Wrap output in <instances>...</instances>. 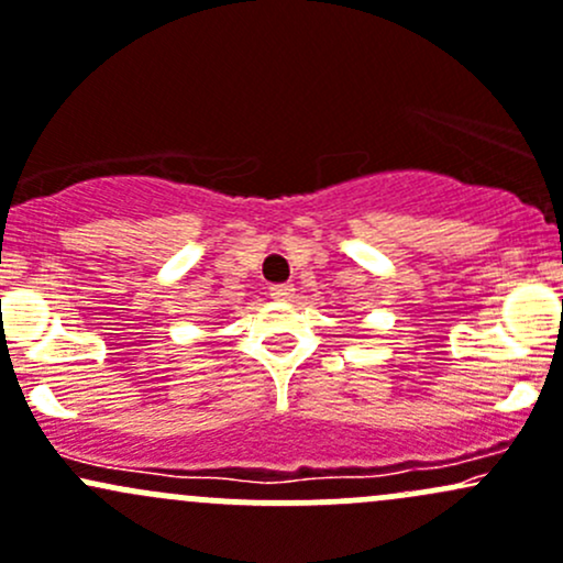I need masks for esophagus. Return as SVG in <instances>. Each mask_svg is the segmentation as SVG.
<instances>
[{"label": "esophagus", "instance_id": "1", "mask_svg": "<svg viewBox=\"0 0 563 563\" xmlns=\"http://www.w3.org/2000/svg\"><path fill=\"white\" fill-rule=\"evenodd\" d=\"M292 295H295L292 284H274V287H271V298L274 300H289Z\"/></svg>", "mask_w": 563, "mask_h": 563}]
</instances>
